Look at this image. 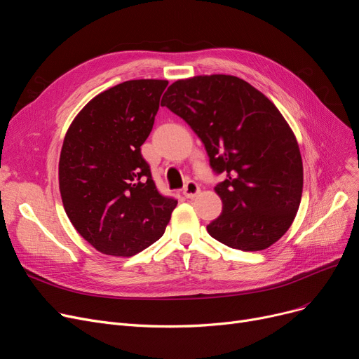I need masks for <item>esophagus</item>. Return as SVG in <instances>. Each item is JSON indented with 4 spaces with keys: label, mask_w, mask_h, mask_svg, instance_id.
<instances>
[{
    "label": "esophagus",
    "mask_w": 359,
    "mask_h": 359,
    "mask_svg": "<svg viewBox=\"0 0 359 359\" xmlns=\"http://www.w3.org/2000/svg\"><path fill=\"white\" fill-rule=\"evenodd\" d=\"M199 192H201L199 184H198L196 182H194V180L187 182L186 186H184V189H183V195H184L187 199H194Z\"/></svg>",
    "instance_id": "obj_1"
}]
</instances>
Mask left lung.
I'll list each match as a JSON object with an SVG mask.
<instances>
[{
	"mask_svg": "<svg viewBox=\"0 0 359 359\" xmlns=\"http://www.w3.org/2000/svg\"><path fill=\"white\" fill-rule=\"evenodd\" d=\"M205 145L222 214L206 230L231 249L259 252L284 236L303 195V158L278 107L234 75L177 80L161 99Z\"/></svg>",
	"mask_w": 359,
	"mask_h": 359,
	"instance_id": "obj_1",
	"label": "left lung"
}]
</instances>
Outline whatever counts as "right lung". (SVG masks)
I'll use <instances>...</instances> for the list:
<instances>
[{"mask_svg":"<svg viewBox=\"0 0 359 359\" xmlns=\"http://www.w3.org/2000/svg\"><path fill=\"white\" fill-rule=\"evenodd\" d=\"M167 80H130L93 97L71 122L60 156L64 210L107 256H134L165 231L177 201L158 194L141 145Z\"/></svg>","mask_w":359,"mask_h":359,"instance_id":"right-lung-1","label":"right lung"}]
</instances>
